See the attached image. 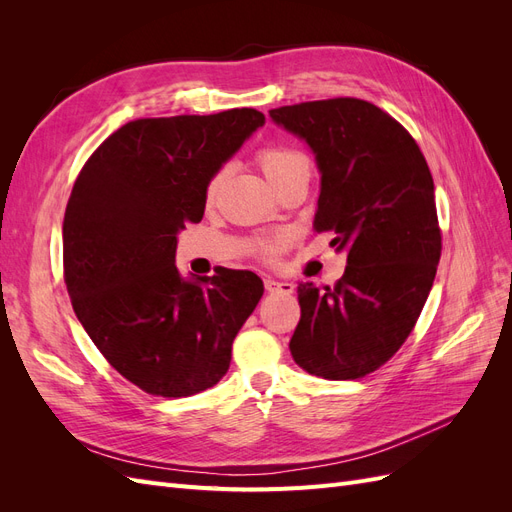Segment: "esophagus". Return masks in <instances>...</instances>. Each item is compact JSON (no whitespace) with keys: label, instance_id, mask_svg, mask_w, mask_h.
Here are the masks:
<instances>
[{"label":"esophagus","instance_id":"34e87169","mask_svg":"<svg viewBox=\"0 0 512 512\" xmlns=\"http://www.w3.org/2000/svg\"><path fill=\"white\" fill-rule=\"evenodd\" d=\"M265 290L271 292V294H275V292L290 294L294 290V286L288 284V282H277V280H271V277H267V280H265Z\"/></svg>","mask_w":512,"mask_h":512}]
</instances>
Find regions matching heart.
I'll list each match as a JSON object with an SVG mask.
<instances>
[{"instance_id":"heart-1","label":"heart","mask_w":512,"mask_h":512,"mask_svg":"<svg viewBox=\"0 0 512 512\" xmlns=\"http://www.w3.org/2000/svg\"><path fill=\"white\" fill-rule=\"evenodd\" d=\"M256 162L275 190L280 188L282 183H288L297 177H309V173H312V162H309V158L301 149L290 147V145L262 147L256 153ZM226 177H228V168L222 166L207 179L205 194H203L207 207L215 205V200H218V196H220V190H222ZM282 247H284V239H267V241H260L256 245V252L262 258L271 260L277 256V252H280Z\"/></svg>"}]
</instances>
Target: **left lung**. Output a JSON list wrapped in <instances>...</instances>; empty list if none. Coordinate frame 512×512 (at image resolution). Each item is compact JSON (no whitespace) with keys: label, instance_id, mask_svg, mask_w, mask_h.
<instances>
[{"label":"left lung","instance_id":"obj_1","mask_svg":"<svg viewBox=\"0 0 512 512\" xmlns=\"http://www.w3.org/2000/svg\"><path fill=\"white\" fill-rule=\"evenodd\" d=\"M277 126L312 147L320 170L316 232L346 250V273L299 284L292 359L307 374L356 380L406 342L442 254L433 179L410 132L376 104L331 98L271 108Z\"/></svg>","mask_w":512,"mask_h":512}]
</instances>
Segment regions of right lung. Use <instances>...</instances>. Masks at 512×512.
<instances>
[{"label":"right lung","instance_id":"1","mask_svg":"<svg viewBox=\"0 0 512 512\" xmlns=\"http://www.w3.org/2000/svg\"><path fill=\"white\" fill-rule=\"evenodd\" d=\"M265 123L256 108L136 119L81 168L64 215V280L76 318L149 395L218 384L265 286L252 271L183 280L177 232L205 213V183Z\"/></svg>","mask_w":512,"mask_h":512}]
</instances>
